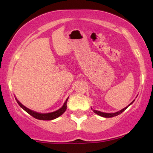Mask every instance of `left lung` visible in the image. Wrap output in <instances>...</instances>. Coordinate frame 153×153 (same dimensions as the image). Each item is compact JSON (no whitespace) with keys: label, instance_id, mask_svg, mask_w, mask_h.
Here are the masks:
<instances>
[{"label":"left lung","instance_id":"8db88e82","mask_svg":"<svg viewBox=\"0 0 153 153\" xmlns=\"http://www.w3.org/2000/svg\"><path fill=\"white\" fill-rule=\"evenodd\" d=\"M134 101L131 102V103L129 104V105H131V104L133 103L134 102ZM128 106H127V107H125V108H123V109H122V110H120V111H118V112H116V113H112V114H109V113H103V112H101V111H96V110H93L94 112L96 114H97V115H99V116H102V117H104V118H112V117H114V116H118L119 114H122V113L126 109V108L128 107Z\"/></svg>","mask_w":153,"mask_h":153}]
</instances>
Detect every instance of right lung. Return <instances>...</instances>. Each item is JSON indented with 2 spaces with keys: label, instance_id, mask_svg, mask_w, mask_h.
<instances>
[{
  "label": "right lung",
  "instance_id": "1",
  "mask_svg": "<svg viewBox=\"0 0 153 153\" xmlns=\"http://www.w3.org/2000/svg\"><path fill=\"white\" fill-rule=\"evenodd\" d=\"M68 98L66 100V101L65 102L63 106H62V107L60 108V109L56 111L49 113V114H39V113L30 110L29 108H26V106H24L23 104H21L20 102L16 99V102H17V103L19 104V105L21 107L23 108V109H24V111H26L28 114H30V116H32L33 118L38 119V120H53V119H55L56 118H58V117H59L60 116H61V115L63 114V113L67 109V102H68Z\"/></svg>",
  "mask_w": 153,
  "mask_h": 153
}]
</instances>
